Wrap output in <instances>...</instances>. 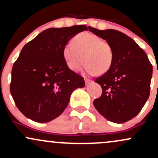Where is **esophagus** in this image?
Returning a JSON list of instances; mask_svg holds the SVG:
<instances>
[{"label":"esophagus","mask_w":158,"mask_h":158,"mask_svg":"<svg viewBox=\"0 0 158 158\" xmlns=\"http://www.w3.org/2000/svg\"><path fill=\"white\" fill-rule=\"evenodd\" d=\"M85 85H88L90 84V82H91V80H89V79H85Z\"/></svg>","instance_id":"1"}]
</instances>
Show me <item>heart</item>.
<instances>
[{
    "instance_id": "1",
    "label": "heart",
    "mask_w": 158,
    "mask_h": 158,
    "mask_svg": "<svg viewBox=\"0 0 158 158\" xmlns=\"http://www.w3.org/2000/svg\"><path fill=\"white\" fill-rule=\"evenodd\" d=\"M73 44L63 48V57L72 71L78 72L86 62L85 70L89 75L106 73L114 61V51L108 41L88 32L77 34Z\"/></svg>"
}]
</instances>
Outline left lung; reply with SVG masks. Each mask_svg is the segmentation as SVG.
Wrapping results in <instances>:
<instances>
[{"instance_id": "left-lung-1", "label": "left lung", "mask_w": 158, "mask_h": 158, "mask_svg": "<svg viewBox=\"0 0 158 158\" xmlns=\"http://www.w3.org/2000/svg\"><path fill=\"white\" fill-rule=\"evenodd\" d=\"M88 29L108 41L114 51L110 68L95 79L102 94L94 106L110 122L126 123L139 114L148 99L152 65L144 50L126 34L111 29Z\"/></svg>"}]
</instances>
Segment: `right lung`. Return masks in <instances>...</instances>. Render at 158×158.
<instances>
[{"instance_id": "obj_1", "label": "right lung", "mask_w": 158, "mask_h": 158, "mask_svg": "<svg viewBox=\"0 0 158 158\" xmlns=\"http://www.w3.org/2000/svg\"><path fill=\"white\" fill-rule=\"evenodd\" d=\"M85 25L49 28L25 44L12 69L10 92L20 111L38 123L59 117L71 94L85 87L84 78L72 71L63 57L65 44Z\"/></svg>"}]
</instances>
